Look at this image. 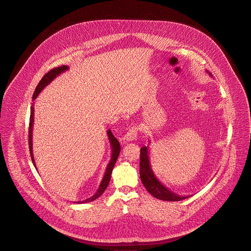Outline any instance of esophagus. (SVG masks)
I'll use <instances>...</instances> for the list:
<instances>
[{
    "mask_svg": "<svg viewBox=\"0 0 251 251\" xmlns=\"http://www.w3.org/2000/svg\"><path fill=\"white\" fill-rule=\"evenodd\" d=\"M137 132H138V128L136 126H132L128 131L126 133L124 139L126 140V141H133V140H136L137 138Z\"/></svg>",
    "mask_w": 251,
    "mask_h": 251,
    "instance_id": "obj_1",
    "label": "esophagus"
}]
</instances>
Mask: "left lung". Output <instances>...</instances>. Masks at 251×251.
Returning a JSON list of instances; mask_svg holds the SVG:
<instances>
[{
    "instance_id": "left-lung-1",
    "label": "left lung",
    "mask_w": 251,
    "mask_h": 251,
    "mask_svg": "<svg viewBox=\"0 0 251 251\" xmlns=\"http://www.w3.org/2000/svg\"><path fill=\"white\" fill-rule=\"evenodd\" d=\"M139 172H140V178L144 187L153 197L162 201H182L189 198V196L180 197L179 195H176L175 193L167 189V187L163 185L161 181L155 176L150 166V161L148 156V147L146 146L140 149Z\"/></svg>"
}]
</instances>
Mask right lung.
<instances>
[{
  "mask_svg": "<svg viewBox=\"0 0 251 251\" xmlns=\"http://www.w3.org/2000/svg\"><path fill=\"white\" fill-rule=\"evenodd\" d=\"M68 69L67 66L65 65H62L60 67H56V68H53L52 70H50V72H48L43 78L42 80L39 82V84L37 85L35 91H34V94H33V100L39 95V93L44 89V87H46L48 84H50L53 79H55L59 74L63 73L64 71H66ZM34 108L33 106L31 107V115H30V123H29V150H30V154H31V158H32V162L33 164L35 163L34 161V157H33V151H32V129H33V122H34ZM107 135H108V138H109V141H110V144H111V147H112V156H111V160H110V163L108 164L107 168H106V171H105V174H104V177L100 183V186L98 188V190L96 191V193L89 199H86L83 201H79V203H82V202H88V201H92L94 200H96L97 198H99L103 193L104 191L106 190V188L108 187L109 185V182H110V179H111V174H112V170L114 168V166L117 162V159L119 157V154L121 152V145L119 143V141L117 140V138L113 135L112 131L109 129L108 132H107ZM34 166L36 167V165L34 164Z\"/></svg>",
  "mask_w": 251,
  "mask_h": 251,
  "instance_id": "1",
  "label": "right lung"
}]
</instances>
